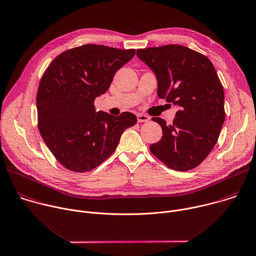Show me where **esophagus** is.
Masks as SVG:
<instances>
[{
    "instance_id": "obj_1",
    "label": "esophagus",
    "mask_w": 256,
    "mask_h": 256,
    "mask_svg": "<svg viewBox=\"0 0 256 256\" xmlns=\"http://www.w3.org/2000/svg\"><path fill=\"white\" fill-rule=\"evenodd\" d=\"M136 118H138V122H148V120H150L148 116L144 114H138L136 116Z\"/></svg>"
}]
</instances>
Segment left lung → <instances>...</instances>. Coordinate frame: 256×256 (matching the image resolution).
<instances>
[{"mask_svg":"<svg viewBox=\"0 0 256 256\" xmlns=\"http://www.w3.org/2000/svg\"><path fill=\"white\" fill-rule=\"evenodd\" d=\"M136 56L156 75L158 96L179 108L172 124L152 118L162 130L150 150L170 168L188 171L216 144L225 120L224 92L211 61L182 45L138 49Z\"/></svg>","mask_w":256,"mask_h":256,"instance_id":"left-lung-1","label":"left lung"}]
</instances>
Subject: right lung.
<instances>
[{
	"label": "right lung",
	"instance_id": "add662e5",
	"mask_svg": "<svg viewBox=\"0 0 256 256\" xmlns=\"http://www.w3.org/2000/svg\"><path fill=\"white\" fill-rule=\"evenodd\" d=\"M134 54V49L86 44L61 53L44 73L36 100L39 130L70 171L98 166L114 152L122 132L136 124L132 112L114 116L96 112L94 104Z\"/></svg>",
	"mask_w": 256,
	"mask_h": 256
}]
</instances>
